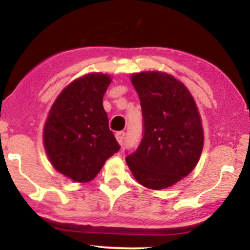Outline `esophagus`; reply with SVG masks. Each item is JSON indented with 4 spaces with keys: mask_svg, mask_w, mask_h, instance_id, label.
Returning a JSON list of instances; mask_svg holds the SVG:
<instances>
[{
    "mask_svg": "<svg viewBox=\"0 0 250 250\" xmlns=\"http://www.w3.org/2000/svg\"><path fill=\"white\" fill-rule=\"evenodd\" d=\"M116 138L118 140V143H119L120 145L124 144V140H125V132H118L116 134Z\"/></svg>",
    "mask_w": 250,
    "mask_h": 250,
    "instance_id": "34e87169",
    "label": "esophagus"
}]
</instances>
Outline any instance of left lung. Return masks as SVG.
Masks as SVG:
<instances>
[{
	"label": "left lung",
	"mask_w": 250,
	"mask_h": 250,
	"mask_svg": "<svg viewBox=\"0 0 250 250\" xmlns=\"http://www.w3.org/2000/svg\"><path fill=\"white\" fill-rule=\"evenodd\" d=\"M131 83L139 95L144 134L126 163L143 187L167 189L187 177L200 161L204 143L200 112L187 86L173 75L133 73Z\"/></svg>",
	"instance_id": "left-lung-1"
}]
</instances>
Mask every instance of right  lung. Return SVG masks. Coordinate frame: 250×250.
Returning a JSON list of instances; mask_svg holds the SVG:
<instances>
[{
    "label": "right lung",
    "mask_w": 250,
    "mask_h": 250,
    "mask_svg": "<svg viewBox=\"0 0 250 250\" xmlns=\"http://www.w3.org/2000/svg\"><path fill=\"white\" fill-rule=\"evenodd\" d=\"M111 81L103 73L72 81L53 103L44 123L43 146L50 164L77 183L92 181L120 148L103 106Z\"/></svg>",
    "instance_id": "add662e5"
}]
</instances>
